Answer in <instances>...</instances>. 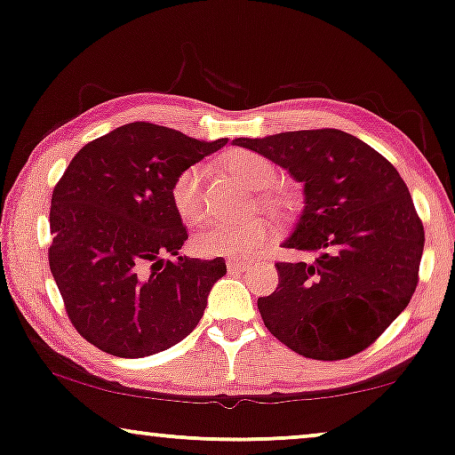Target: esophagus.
Instances as JSON below:
<instances>
[{"instance_id": "34e87169", "label": "esophagus", "mask_w": 455, "mask_h": 455, "mask_svg": "<svg viewBox=\"0 0 455 455\" xmlns=\"http://www.w3.org/2000/svg\"><path fill=\"white\" fill-rule=\"evenodd\" d=\"M248 267H251V265L244 263V260H234V259L228 260V269L229 271H246Z\"/></svg>"}]
</instances>
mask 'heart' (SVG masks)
<instances>
[{
    "label": "heart",
    "instance_id": "1",
    "mask_svg": "<svg viewBox=\"0 0 455 455\" xmlns=\"http://www.w3.org/2000/svg\"><path fill=\"white\" fill-rule=\"evenodd\" d=\"M223 165L234 173L246 188L265 190L257 195V203L267 211H282L285 198L267 192L277 182V170L263 155L238 151L228 155ZM204 178L207 167L196 164L186 167L172 184V201L178 215L184 221H198L204 213ZM273 238V226L265 217H246V220H213L195 234V251L203 257H223L234 260H248L257 257L267 242Z\"/></svg>",
    "mask_w": 455,
    "mask_h": 455
}]
</instances>
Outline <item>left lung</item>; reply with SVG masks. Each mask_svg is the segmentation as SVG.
<instances>
[{
  "label": "left lung",
  "mask_w": 455,
  "mask_h": 455,
  "mask_svg": "<svg viewBox=\"0 0 455 455\" xmlns=\"http://www.w3.org/2000/svg\"><path fill=\"white\" fill-rule=\"evenodd\" d=\"M304 186V209L285 248L313 263H277L279 285L259 298L275 338L307 358L341 360L369 347L408 307L425 229L400 173L341 130L235 139Z\"/></svg>",
  "instance_id": "left-lung-1"
}]
</instances>
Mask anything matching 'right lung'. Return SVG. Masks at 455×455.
<instances>
[{
	"instance_id": "add662e5",
	"label": "right lung",
	"mask_w": 455,
	"mask_h": 455,
	"mask_svg": "<svg viewBox=\"0 0 455 455\" xmlns=\"http://www.w3.org/2000/svg\"><path fill=\"white\" fill-rule=\"evenodd\" d=\"M226 142L132 122L70 161L52 196L49 267L72 325L99 350L151 356L198 325L228 269L223 259L180 257L188 234L172 184Z\"/></svg>"
}]
</instances>
